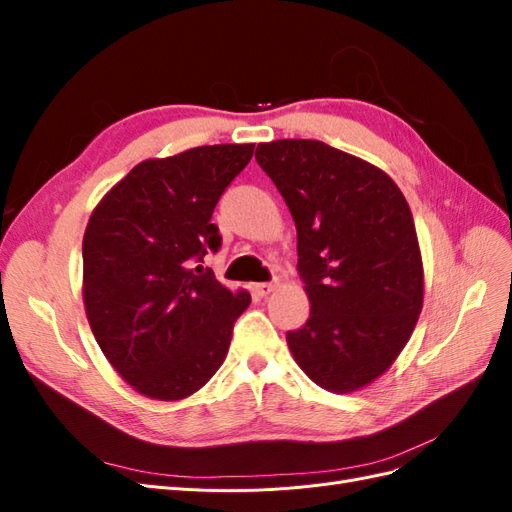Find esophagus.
I'll use <instances>...</instances> for the list:
<instances>
[{
	"mask_svg": "<svg viewBox=\"0 0 512 512\" xmlns=\"http://www.w3.org/2000/svg\"><path fill=\"white\" fill-rule=\"evenodd\" d=\"M275 288H277L275 282H265V284H256L254 292L258 294V297H267V294H271Z\"/></svg>",
	"mask_w": 512,
	"mask_h": 512,
	"instance_id": "esophagus-1",
	"label": "esophagus"
}]
</instances>
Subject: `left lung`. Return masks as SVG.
I'll return each mask as SVG.
<instances>
[{"mask_svg":"<svg viewBox=\"0 0 512 512\" xmlns=\"http://www.w3.org/2000/svg\"><path fill=\"white\" fill-rule=\"evenodd\" d=\"M256 160L297 226V271L312 305L288 348L324 391H359L395 363L423 309L408 200L382 168L322 141L260 143Z\"/></svg>","mask_w":512,"mask_h":512,"instance_id":"obj_1","label":"left lung"}]
</instances>
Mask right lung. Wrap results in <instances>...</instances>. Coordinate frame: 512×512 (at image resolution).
<instances>
[{
    "label": "right lung",
    "mask_w": 512,
    "mask_h": 512,
    "mask_svg": "<svg viewBox=\"0 0 512 512\" xmlns=\"http://www.w3.org/2000/svg\"><path fill=\"white\" fill-rule=\"evenodd\" d=\"M254 143L149 158L108 190L83 237V303L106 361L136 393L194 395L224 363L252 297L194 267L220 250L211 215Z\"/></svg>",
    "instance_id": "add662e5"
}]
</instances>
